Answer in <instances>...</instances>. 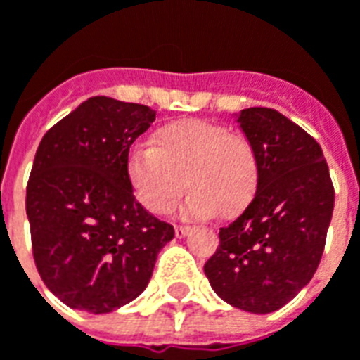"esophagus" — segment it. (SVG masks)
<instances>
[{
	"instance_id": "34e87169",
	"label": "esophagus",
	"mask_w": 360,
	"mask_h": 360,
	"mask_svg": "<svg viewBox=\"0 0 360 360\" xmlns=\"http://www.w3.org/2000/svg\"><path fill=\"white\" fill-rule=\"evenodd\" d=\"M188 233V227L187 226H175V235H177V237H185V235Z\"/></svg>"
}]
</instances>
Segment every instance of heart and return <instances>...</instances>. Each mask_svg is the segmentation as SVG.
Returning a JSON list of instances; mask_svg holds the SVG:
<instances>
[{"label":"heart","instance_id":"obj_1","mask_svg":"<svg viewBox=\"0 0 360 360\" xmlns=\"http://www.w3.org/2000/svg\"><path fill=\"white\" fill-rule=\"evenodd\" d=\"M258 175L252 142L204 119L160 127L152 134V148L134 146L127 156V179L134 196L156 216L172 210L185 183L191 193L181 208L183 216H237L255 198Z\"/></svg>","mask_w":360,"mask_h":360}]
</instances>
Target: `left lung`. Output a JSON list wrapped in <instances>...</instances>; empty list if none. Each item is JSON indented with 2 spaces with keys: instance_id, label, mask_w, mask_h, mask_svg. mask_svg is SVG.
Returning a JSON list of instances; mask_svg holds the SVG:
<instances>
[{
  "instance_id": "obj_1",
  "label": "left lung",
  "mask_w": 360,
  "mask_h": 360,
  "mask_svg": "<svg viewBox=\"0 0 360 360\" xmlns=\"http://www.w3.org/2000/svg\"><path fill=\"white\" fill-rule=\"evenodd\" d=\"M257 150L258 187L204 264L212 289L235 309L268 314L309 283L332 221L333 185L322 148L307 131L270 108L239 113Z\"/></svg>"
}]
</instances>
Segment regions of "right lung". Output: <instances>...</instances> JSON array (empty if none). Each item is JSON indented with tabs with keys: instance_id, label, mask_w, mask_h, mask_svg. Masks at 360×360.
I'll return each instance as SVG.
<instances>
[{
	"instance_id": "right-lung-1",
	"label": "right lung",
	"mask_w": 360,
	"mask_h": 360,
	"mask_svg": "<svg viewBox=\"0 0 360 360\" xmlns=\"http://www.w3.org/2000/svg\"><path fill=\"white\" fill-rule=\"evenodd\" d=\"M156 111L94 96L44 134L27 185L32 257L67 307L105 314L146 289L173 226L134 200L129 148Z\"/></svg>"
}]
</instances>
